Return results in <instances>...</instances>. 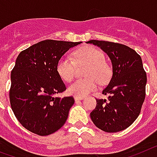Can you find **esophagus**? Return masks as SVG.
I'll return each instance as SVG.
<instances>
[{"mask_svg": "<svg viewBox=\"0 0 157 157\" xmlns=\"http://www.w3.org/2000/svg\"><path fill=\"white\" fill-rule=\"evenodd\" d=\"M84 99V97H78V96H75L74 99L75 101H78V100H82Z\"/></svg>", "mask_w": 157, "mask_h": 157, "instance_id": "esophagus-1", "label": "esophagus"}]
</instances>
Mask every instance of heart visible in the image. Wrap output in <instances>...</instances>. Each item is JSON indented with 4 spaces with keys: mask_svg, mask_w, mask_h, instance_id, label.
<instances>
[{
    "mask_svg": "<svg viewBox=\"0 0 157 157\" xmlns=\"http://www.w3.org/2000/svg\"><path fill=\"white\" fill-rule=\"evenodd\" d=\"M74 60L69 56L60 58L57 65V71L62 79L70 82L75 77L77 63L78 65H88L85 72V79L76 80L68 88L71 95L83 97L97 88L98 82L104 84L111 76V71L105 62V55L102 51L94 46H84L73 54ZM76 62L75 63V62Z\"/></svg>",
    "mask_w": 157,
    "mask_h": 157,
    "instance_id": "1",
    "label": "heart"
}]
</instances>
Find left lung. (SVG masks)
Here are the masks:
<instances>
[{"instance_id": "obj_1", "label": "left lung", "mask_w": 157, "mask_h": 157, "mask_svg": "<svg viewBox=\"0 0 157 157\" xmlns=\"http://www.w3.org/2000/svg\"><path fill=\"white\" fill-rule=\"evenodd\" d=\"M87 43L100 47L111 60L113 74L103 90L108 99H96L91 112L95 126L107 133L122 131L137 119L145 98L147 76L141 56L126 45L107 41L90 40Z\"/></svg>"}]
</instances>
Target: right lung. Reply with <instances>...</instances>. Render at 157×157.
I'll list each match as a JSON object with an SVG mask.
<instances>
[{
  "label": "right lung",
  "mask_w": 157,
  "mask_h": 157,
  "mask_svg": "<svg viewBox=\"0 0 157 157\" xmlns=\"http://www.w3.org/2000/svg\"><path fill=\"white\" fill-rule=\"evenodd\" d=\"M81 42L47 39L20 53L11 72V107L24 128L47 136L62 128L74 103L73 96L54 97L66 90L57 65L69 48Z\"/></svg>",
  "instance_id": "right-lung-1"
}]
</instances>
